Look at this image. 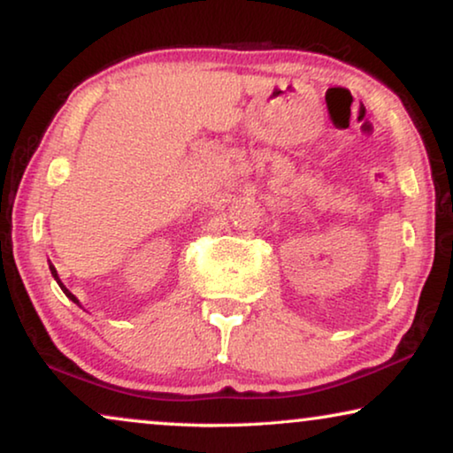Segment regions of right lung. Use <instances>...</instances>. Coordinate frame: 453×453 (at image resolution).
Instances as JSON below:
<instances>
[{
    "label": "right lung",
    "mask_w": 453,
    "mask_h": 453,
    "mask_svg": "<svg viewBox=\"0 0 453 453\" xmlns=\"http://www.w3.org/2000/svg\"><path fill=\"white\" fill-rule=\"evenodd\" d=\"M49 270H51V276L55 278V280H58V284H59V288H61V290H64V293H65V296H67V299H70V301H73V303H76V305H78V307H82V303H80V301H78V296H76V295H72V293H70V290H67V288H65V284L59 280V274H58V270H55V265H53L51 262H49Z\"/></svg>",
    "instance_id": "right-lung-1"
}]
</instances>
